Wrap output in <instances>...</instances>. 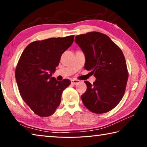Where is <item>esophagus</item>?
<instances>
[{
  "mask_svg": "<svg viewBox=\"0 0 147 147\" xmlns=\"http://www.w3.org/2000/svg\"><path fill=\"white\" fill-rule=\"evenodd\" d=\"M71 82V84H73V85H76V84H78L80 82V81L76 79H72Z\"/></svg>",
  "mask_w": 147,
  "mask_h": 147,
  "instance_id": "esophagus-1",
  "label": "esophagus"
}]
</instances>
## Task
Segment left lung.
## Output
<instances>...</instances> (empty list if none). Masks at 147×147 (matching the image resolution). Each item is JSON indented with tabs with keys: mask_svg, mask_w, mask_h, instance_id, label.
Returning a JSON list of instances; mask_svg holds the SVG:
<instances>
[{
	"mask_svg": "<svg viewBox=\"0 0 147 147\" xmlns=\"http://www.w3.org/2000/svg\"><path fill=\"white\" fill-rule=\"evenodd\" d=\"M75 42L85 54L84 68L96 78L93 84L84 82L87 90L81 96L84 106L94 113L111 111L123 98L128 78L123 52L108 36L98 32L76 36Z\"/></svg>",
	"mask_w": 147,
	"mask_h": 147,
	"instance_id": "obj_1",
	"label": "left lung"
}]
</instances>
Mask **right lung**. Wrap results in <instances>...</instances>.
<instances>
[{
    "mask_svg": "<svg viewBox=\"0 0 147 147\" xmlns=\"http://www.w3.org/2000/svg\"><path fill=\"white\" fill-rule=\"evenodd\" d=\"M74 37L32 42L20 57L16 69L17 86L24 102L36 115H53L60 104L62 92L71 84L68 79L59 82L51 76Z\"/></svg>",
    "mask_w": 147,
    "mask_h": 147,
    "instance_id": "1",
    "label": "right lung"
}]
</instances>
